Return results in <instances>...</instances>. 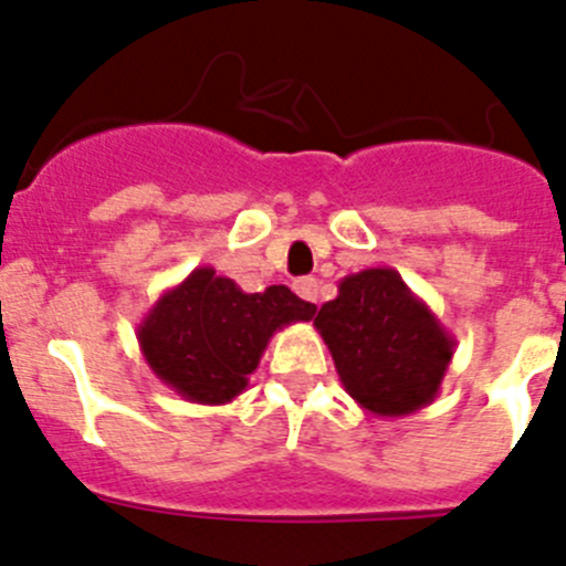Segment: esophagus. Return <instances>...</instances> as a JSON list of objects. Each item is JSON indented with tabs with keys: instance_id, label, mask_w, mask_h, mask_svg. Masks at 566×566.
I'll use <instances>...</instances> for the list:
<instances>
[{
	"instance_id": "esophagus-1",
	"label": "esophagus",
	"mask_w": 566,
	"mask_h": 566,
	"mask_svg": "<svg viewBox=\"0 0 566 566\" xmlns=\"http://www.w3.org/2000/svg\"><path fill=\"white\" fill-rule=\"evenodd\" d=\"M292 289L300 294V297L308 300V303H317V297H319L317 277H300V280H294Z\"/></svg>"
}]
</instances>
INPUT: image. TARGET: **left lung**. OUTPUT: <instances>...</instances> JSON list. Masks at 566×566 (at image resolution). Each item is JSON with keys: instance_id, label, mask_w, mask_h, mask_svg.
Segmentation results:
<instances>
[{"instance_id": "left-lung-1", "label": "left lung", "mask_w": 566, "mask_h": 566, "mask_svg": "<svg viewBox=\"0 0 566 566\" xmlns=\"http://www.w3.org/2000/svg\"><path fill=\"white\" fill-rule=\"evenodd\" d=\"M314 328L347 396L378 418H403L432 403L454 356V336L387 266L342 277Z\"/></svg>"}]
</instances>
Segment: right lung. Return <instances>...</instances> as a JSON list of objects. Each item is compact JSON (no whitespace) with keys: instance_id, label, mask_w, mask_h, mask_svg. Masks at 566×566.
Listing matches in <instances>:
<instances>
[{"instance_id":"right-lung-1","label":"right lung","mask_w":566,"mask_h":566,"mask_svg":"<svg viewBox=\"0 0 566 566\" xmlns=\"http://www.w3.org/2000/svg\"><path fill=\"white\" fill-rule=\"evenodd\" d=\"M314 311L286 286L247 294L235 280L199 266L159 294L137 339L163 385L185 401L219 407L247 390L269 339L286 325L308 323Z\"/></svg>"}]
</instances>
